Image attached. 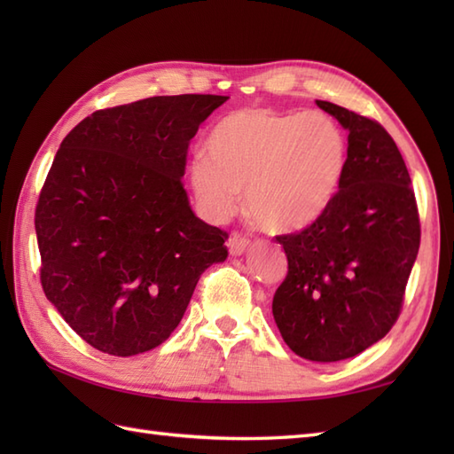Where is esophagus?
<instances>
[{
    "label": "esophagus",
    "instance_id": "obj_1",
    "mask_svg": "<svg viewBox=\"0 0 454 454\" xmlns=\"http://www.w3.org/2000/svg\"><path fill=\"white\" fill-rule=\"evenodd\" d=\"M247 247H249V239L246 236L234 232L228 238V249L232 255H242Z\"/></svg>",
    "mask_w": 454,
    "mask_h": 454
}]
</instances>
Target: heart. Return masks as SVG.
I'll list each match as a JSON object with an SVG mask.
<instances>
[{"label":"heart","mask_w":454,"mask_h":454,"mask_svg":"<svg viewBox=\"0 0 454 454\" xmlns=\"http://www.w3.org/2000/svg\"><path fill=\"white\" fill-rule=\"evenodd\" d=\"M345 150L341 129L324 113L242 109L212 127L189 179L210 216L232 215L246 189L247 212L259 226L298 232L332 205Z\"/></svg>","instance_id":"heart-1"}]
</instances>
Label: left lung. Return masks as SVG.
<instances>
[{
  "label": "left lung",
  "instance_id": "1",
  "mask_svg": "<svg viewBox=\"0 0 454 454\" xmlns=\"http://www.w3.org/2000/svg\"><path fill=\"white\" fill-rule=\"evenodd\" d=\"M349 132L343 177L312 226L277 236L288 273L273 296L285 343L308 361L369 349L396 324L419 249V216L402 153L379 122L316 101Z\"/></svg>",
  "mask_w": 454,
  "mask_h": 454
}]
</instances>
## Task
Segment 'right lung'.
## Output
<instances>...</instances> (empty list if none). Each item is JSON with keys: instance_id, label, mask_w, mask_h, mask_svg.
Wrapping results in <instances>:
<instances>
[{"instance_id": "add662e5", "label": "right lung", "mask_w": 454, "mask_h": 454, "mask_svg": "<svg viewBox=\"0 0 454 454\" xmlns=\"http://www.w3.org/2000/svg\"><path fill=\"white\" fill-rule=\"evenodd\" d=\"M224 95H161L95 111L62 140L35 212L41 283L66 324L130 356L179 325L226 232L191 210L187 148Z\"/></svg>"}]
</instances>
